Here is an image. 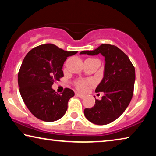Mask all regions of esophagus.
<instances>
[{
	"label": "esophagus",
	"instance_id": "esophagus-1",
	"mask_svg": "<svg viewBox=\"0 0 156 156\" xmlns=\"http://www.w3.org/2000/svg\"><path fill=\"white\" fill-rule=\"evenodd\" d=\"M76 96L79 97V98H83L84 97V95H82V94H78V93H76Z\"/></svg>",
	"mask_w": 156,
	"mask_h": 156
}]
</instances>
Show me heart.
<instances>
[{
  "mask_svg": "<svg viewBox=\"0 0 156 156\" xmlns=\"http://www.w3.org/2000/svg\"><path fill=\"white\" fill-rule=\"evenodd\" d=\"M76 87L78 90L84 91L86 88V83L83 80H79L76 83Z\"/></svg>",
  "mask_w": 156,
  "mask_h": 156,
  "instance_id": "heart-1",
  "label": "heart"
}]
</instances>
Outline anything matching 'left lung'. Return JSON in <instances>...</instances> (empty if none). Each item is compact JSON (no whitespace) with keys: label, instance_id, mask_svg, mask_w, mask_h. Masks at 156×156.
Wrapping results in <instances>:
<instances>
[{"label":"left lung","instance_id":"8db88e82","mask_svg":"<svg viewBox=\"0 0 156 156\" xmlns=\"http://www.w3.org/2000/svg\"><path fill=\"white\" fill-rule=\"evenodd\" d=\"M99 54L105 57L104 76L95 91L103 92L104 96L100 100L96 99L94 107L84 109V114L91 122L104 125L119 118L130 103L136 73L129 57L116 46L102 44L92 51L80 53L89 56Z\"/></svg>","mask_w":156,"mask_h":156}]
</instances>
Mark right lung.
I'll use <instances>...</instances> for the list:
<instances>
[{"label": "right lung", "instance_id": "obj_1", "mask_svg": "<svg viewBox=\"0 0 156 156\" xmlns=\"http://www.w3.org/2000/svg\"><path fill=\"white\" fill-rule=\"evenodd\" d=\"M77 53L44 44L34 47L25 56L18 74L20 94L28 109L38 119L54 122L65 115L74 92L65 88L58 94L51 86L64 76L62 69L67 58Z\"/></svg>", "mask_w": 156, "mask_h": 156}]
</instances>
